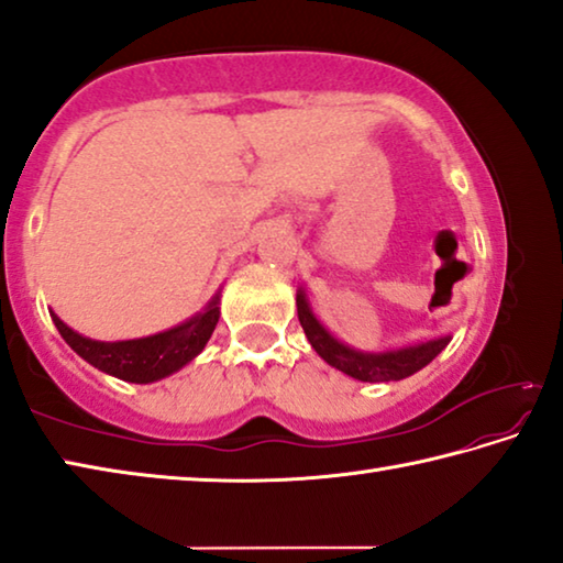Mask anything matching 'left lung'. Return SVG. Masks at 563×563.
I'll use <instances>...</instances> for the list:
<instances>
[{
    "label": "left lung",
    "instance_id": "8db88e82",
    "mask_svg": "<svg viewBox=\"0 0 563 563\" xmlns=\"http://www.w3.org/2000/svg\"><path fill=\"white\" fill-rule=\"evenodd\" d=\"M298 318L300 325L308 335L312 350L328 362V365L338 367L340 373H345L355 379H362V383H389V379H405L409 375H415L417 369H422L424 365L440 355V352L450 345V335L446 338H437V340H427L419 342V345L412 347H402V350H389V352H357L347 345H342L340 340H335L330 332L320 325L318 318L312 316L308 300H305V292L298 290Z\"/></svg>",
    "mask_w": 563,
    "mask_h": 563
}]
</instances>
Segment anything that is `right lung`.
<instances>
[{
	"label": "right lung",
	"mask_w": 563,
	"mask_h": 563,
	"mask_svg": "<svg viewBox=\"0 0 563 563\" xmlns=\"http://www.w3.org/2000/svg\"><path fill=\"white\" fill-rule=\"evenodd\" d=\"M218 316V295L208 302L203 312H198L196 318L178 328H170L166 332H158V335L141 338V340H121V342H99L89 340L66 328L64 322L54 316L52 320L56 330L62 332L76 355L84 357L89 365L99 367L101 373L113 375L119 379H126V383H156L161 377H168L176 373L184 365H188L198 352L206 347L208 338L213 335Z\"/></svg>",
	"instance_id": "obj_1"
}]
</instances>
